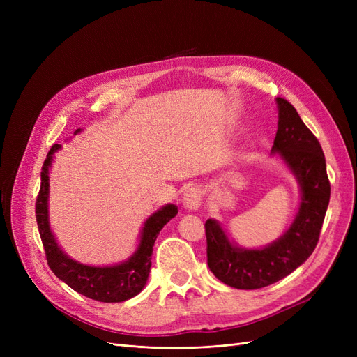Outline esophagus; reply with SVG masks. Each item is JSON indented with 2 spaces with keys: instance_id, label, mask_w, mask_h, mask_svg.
Segmentation results:
<instances>
[{
  "instance_id": "obj_1",
  "label": "esophagus",
  "mask_w": 357,
  "mask_h": 357,
  "mask_svg": "<svg viewBox=\"0 0 357 357\" xmlns=\"http://www.w3.org/2000/svg\"><path fill=\"white\" fill-rule=\"evenodd\" d=\"M202 189L199 186H192L186 190L185 197H183V204H185V207L189 210H198L202 204Z\"/></svg>"
}]
</instances>
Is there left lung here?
Instances as JSON below:
<instances>
[{
  "label": "left lung",
  "mask_w": 357,
  "mask_h": 357,
  "mask_svg": "<svg viewBox=\"0 0 357 357\" xmlns=\"http://www.w3.org/2000/svg\"><path fill=\"white\" fill-rule=\"evenodd\" d=\"M277 104L278 129L273 152L294 171L302 189V201L290 229L278 241L259 250L232 245L218 222H205L207 264L220 282L235 289L269 286L304 264L319 243L329 205L331 183L319 139L287 100L278 96Z\"/></svg>",
  "instance_id": "obj_1"
}]
</instances>
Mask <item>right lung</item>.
<instances>
[{
    "mask_svg": "<svg viewBox=\"0 0 357 357\" xmlns=\"http://www.w3.org/2000/svg\"><path fill=\"white\" fill-rule=\"evenodd\" d=\"M59 147V144H53L50 147L45 164L41 167V185L36 202V219L49 268L73 290L95 301L122 302L138 295L147 282L150 266H152V252L156 236L164 228V225L177 214V207L169 204L153 215H150L144 223L138 250L128 262L104 268L77 264L62 253L55 238H53L47 222L49 167L52 155Z\"/></svg>",
    "mask_w": 357,
    "mask_h": 357,
    "instance_id": "add662e5",
    "label": "right lung"
}]
</instances>
